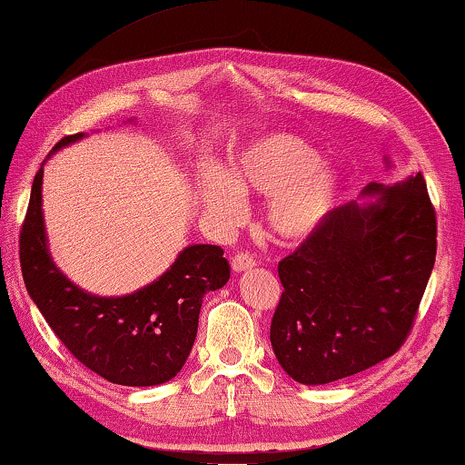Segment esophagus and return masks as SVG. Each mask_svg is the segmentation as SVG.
Here are the masks:
<instances>
[{"mask_svg": "<svg viewBox=\"0 0 465 465\" xmlns=\"http://www.w3.org/2000/svg\"><path fill=\"white\" fill-rule=\"evenodd\" d=\"M257 260L251 253H237L232 257V270L234 272H242V270H249V268H255Z\"/></svg>", "mask_w": 465, "mask_h": 465, "instance_id": "34e87169", "label": "esophagus"}]
</instances>
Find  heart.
Masks as SVG:
<instances>
[{
  "label": "heart",
  "instance_id": "1",
  "mask_svg": "<svg viewBox=\"0 0 465 465\" xmlns=\"http://www.w3.org/2000/svg\"><path fill=\"white\" fill-rule=\"evenodd\" d=\"M294 135H268L231 163V173L202 183L205 210L231 224L242 214V193L270 195L268 223L284 239L309 237L330 216L340 192V174Z\"/></svg>",
  "mask_w": 465,
  "mask_h": 465
}]
</instances>
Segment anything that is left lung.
Returning a JSON list of instances; mask_svg holds the SVG:
<instances>
[{"label": "left lung", "mask_w": 465, "mask_h": 465, "mask_svg": "<svg viewBox=\"0 0 465 465\" xmlns=\"http://www.w3.org/2000/svg\"><path fill=\"white\" fill-rule=\"evenodd\" d=\"M331 210L278 263L282 296L273 354L294 381L323 385L375 367L404 346L437 255V212L422 173Z\"/></svg>", "instance_id": "1"}]
</instances>
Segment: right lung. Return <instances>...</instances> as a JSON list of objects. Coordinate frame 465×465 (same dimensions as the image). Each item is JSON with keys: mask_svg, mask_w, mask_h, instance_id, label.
Masks as SVG:
<instances>
[{"mask_svg": "<svg viewBox=\"0 0 465 465\" xmlns=\"http://www.w3.org/2000/svg\"><path fill=\"white\" fill-rule=\"evenodd\" d=\"M84 134L61 138L55 148ZM43 166L35 174L20 231V268L30 299L74 359L129 387L171 381L185 364L197 333L202 299L231 278L223 247L189 245L156 282L103 299L74 286L51 262L41 210Z\"/></svg>", "mask_w": 465, "mask_h": 465, "instance_id": "add662e5", "label": "right lung"}]
</instances>
